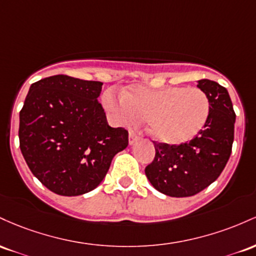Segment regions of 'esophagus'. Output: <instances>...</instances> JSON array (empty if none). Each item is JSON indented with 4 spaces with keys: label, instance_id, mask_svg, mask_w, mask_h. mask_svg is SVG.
I'll list each match as a JSON object with an SVG mask.
<instances>
[{
    "label": "esophagus",
    "instance_id": "esophagus-1",
    "mask_svg": "<svg viewBox=\"0 0 256 256\" xmlns=\"http://www.w3.org/2000/svg\"><path fill=\"white\" fill-rule=\"evenodd\" d=\"M139 140V134H138V132L136 130H130L129 132V144H134L136 142Z\"/></svg>",
    "mask_w": 256,
    "mask_h": 256
}]
</instances>
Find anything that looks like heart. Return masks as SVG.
I'll list each match as a JSON object with an SVG mask.
<instances>
[{
    "mask_svg": "<svg viewBox=\"0 0 256 256\" xmlns=\"http://www.w3.org/2000/svg\"><path fill=\"white\" fill-rule=\"evenodd\" d=\"M105 108L122 123L145 120L148 134L166 145H179L202 130L210 112L208 96L200 88L166 87L160 90L133 84L104 96Z\"/></svg>",
    "mask_w": 256,
    "mask_h": 256,
    "instance_id": "1",
    "label": "heart"
}]
</instances>
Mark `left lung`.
<instances>
[{"instance_id": "left-lung-1", "label": "left lung", "mask_w": 256, "mask_h": 256, "mask_svg": "<svg viewBox=\"0 0 256 256\" xmlns=\"http://www.w3.org/2000/svg\"><path fill=\"white\" fill-rule=\"evenodd\" d=\"M197 87L210 102V112L202 130L180 145L156 142V154L145 174L156 190L170 197L198 194L219 178L232 151L234 111L228 92L219 83L200 80Z\"/></svg>"}]
</instances>
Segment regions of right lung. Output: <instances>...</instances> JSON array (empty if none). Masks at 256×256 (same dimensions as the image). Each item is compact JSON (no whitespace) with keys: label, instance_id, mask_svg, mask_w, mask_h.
<instances>
[{"label":"right lung","instance_id":"right-lung-1","mask_svg":"<svg viewBox=\"0 0 256 256\" xmlns=\"http://www.w3.org/2000/svg\"><path fill=\"white\" fill-rule=\"evenodd\" d=\"M102 83L56 74L32 83L19 114V144L28 168L48 190L78 196L96 188L128 130L108 124L98 98Z\"/></svg>","mask_w":256,"mask_h":256}]
</instances>
